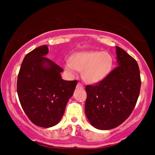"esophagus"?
Here are the masks:
<instances>
[{
  "mask_svg": "<svg viewBox=\"0 0 155 155\" xmlns=\"http://www.w3.org/2000/svg\"><path fill=\"white\" fill-rule=\"evenodd\" d=\"M77 88H81V89H83L84 88V86H83V84L81 83H80V82H79L77 84Z\"/></svg>",
  "mask_w": 155,
  "mask_h": 155,
  "instance_id": "esophagus-1",
  "label": "esophagus"
}]
</instances>
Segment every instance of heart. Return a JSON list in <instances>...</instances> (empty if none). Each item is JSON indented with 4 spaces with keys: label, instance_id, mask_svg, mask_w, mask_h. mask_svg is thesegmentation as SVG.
I'll return each instance as SVG.
<instances>
[{
    "label": "heart",
    "instance_id": "1",
    "mask_svg": "<svg viewBox=\"0 0 155 155\" xmlns=\"http://www.w3.org/2000/svg\"><path fill=\"white\" fill-rule=\"evenodd\" d=\"M113 58L109 53L85 51L72 56L64 64L65 71L75 74L76 70L82 72V78L89 83H97L104 80L111 71Z\"/></svg>",
    "mask_w": 155,
    "mask_h": 155
}]
</instances>
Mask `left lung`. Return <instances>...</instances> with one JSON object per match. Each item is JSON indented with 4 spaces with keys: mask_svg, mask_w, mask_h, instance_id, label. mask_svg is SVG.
<instances>
[{
    "mask_svg": "<svg viewBox=\"0 0 155 155\" xmlns=\"http://www.w3.org/2000/svg\"><path fill=\"white\" fill-rule=\"evenodd\" d=\"M117 66L95 85H87L85 114L95 128L110 130L120 125L134 109L140 93V71L136 60L116 47Z\"/></svg>",
    "mask_w": 155,
    "mask_h": 155,
    "instance_id": "left-lung-1",
    "label": "left lung"
}]
</instances>
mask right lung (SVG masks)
<instances>
[{
  "mask_svg": "<svg viewBox=\"0 0 155 155\" xmlns=\"http://www.w3.org/2000/svg\"><path fill=\"white\" fill-rule=\"evenodd\" d=\"M47 45L26 54L17 77V94L29 120L41 127L54 126L63 117L78 81H65L63 70L45 57Z\"/></svg>",
  "mask_w": 155,
  "mask_h": 155,
  "instance_id": "add662e5",
  "label": "right lung"
}]
</instances>
